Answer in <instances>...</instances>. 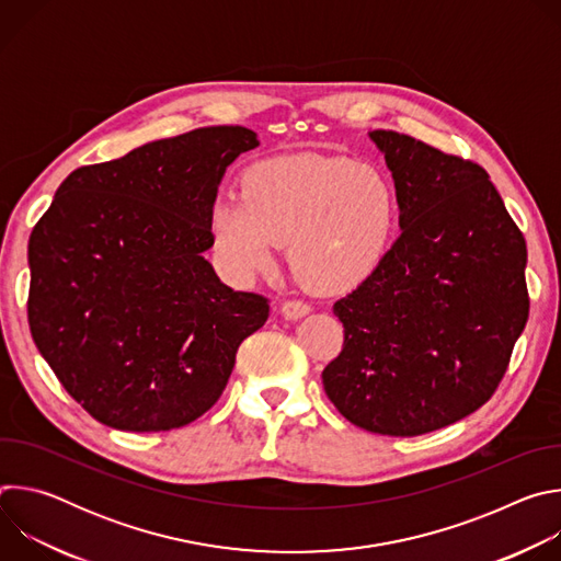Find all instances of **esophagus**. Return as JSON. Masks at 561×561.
Returning a JSON list of instances; mask_svg holds the SVG:
<instances>
[{
	"label": "esophagus",
	"instance_id": "34e87169",
	"mask_svg": "<svg viewBox=\"0 0 561 561\" xmlns=\"http://www.w3.org/2000/svg\"><path fill=\"white\" fill-rule=\"evenodd\" d=\"M310 312V306L306 301H299V299H288L282 304V314L286 319H299L304 314Z\"/></svg>",
	"mask_w": 561,
	"mask_h": 561
}]
</instances>
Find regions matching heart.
Wrapping results in <instances>:
<instances>
[{"label":"heart","instance_id":"1","mask_svg":"<svg viewBox=\"0 0 561 561\" xmlns=\"http://www.w3.org/2000/svg\"><path fill=\"white\" fill-rule=\"evenodd\" d=\"M397 219L388 180L348 157L297 152L253 164L210 208V239L237 279L273 271L282 244L306 286L348 293L383 264Z\"/></svg>","mask_w":561,"mask_h":561}]
</instances>
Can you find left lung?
Segmentation results:
<instances>
[{
  "mask_svg": "<svg viewBox=\"0 0 561 561\" xmlns=\"http://www.w3.org/2000/svg\"><path fill=\"white\" fill-rule=\"evenodd\" d=\"M368 135L392 173L402 234L335 301L344 346L322 381L351 424L415 437L497 390L528 319L526 242L482 167L411 135Z\"/></svg>",
  "mask_w": 561,
  "mask_h": 561,
  "instance_id": "1",
  "label": "left lung"
}]
</instances>
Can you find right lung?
I'll return each mask as SVG.
<instances>
[{
    "label": "right lung",
    "mask_w": 561,
    "mask_h": 561,
    "mask_svg": "<svg viewBox=\"0 0 561 561\" xmlns=\"http://www.w3.org/2000/svg\"><path fill=\"white\" fill-rule=\"evenodd\" d=\"M244 126H208L72 171L28 242V324L61 386L98 422L159 433L202 417L268 299L232 290L204 251Z\"/></svg>",
    "instance_id": "1"
}]
</instances>
